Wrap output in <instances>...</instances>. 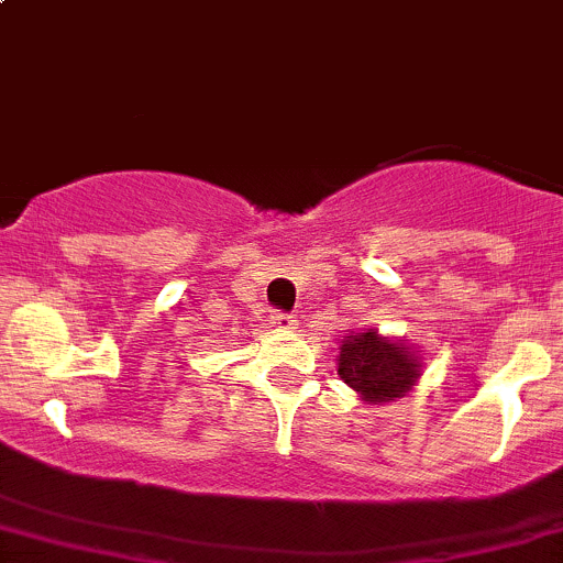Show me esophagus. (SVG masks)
<instances>
[{
    "label": "esophagus",
    "mask_w": 563,
    "mask_h": 563,
    "mask_svg": "<svg viewBox=\"0 0 563 563\" xmlns=\"http://www.w3.org/2000/svg\"><path fill=\"white\" fill-rule=\"evenodd\" d=\"M295 322H298V319H295V313H282V311H276L274 317H271V324H274L276 330H287V328H292Z\"/></svg>",
    "instance_id": "34e87169"
}]
</instances>
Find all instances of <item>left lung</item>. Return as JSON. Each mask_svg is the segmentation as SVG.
Wrapping results in <instances>:
<instances>
[{"instance_id":"obj_1","label":"left lung","mask_w":563,"mask_h":563,"mask_svg":"<svg viewBox=\"0 0 563 563\" xmlns=\"http://www.w3.org/2000/svg\"><path fill=\"white\" fill-rule=\"evenodd\" d=\"M338 376L367 405L405 397L421 376V356L402 341H389L378 330L354 332L341 343Z\"/></svg>"}]
</instances>
